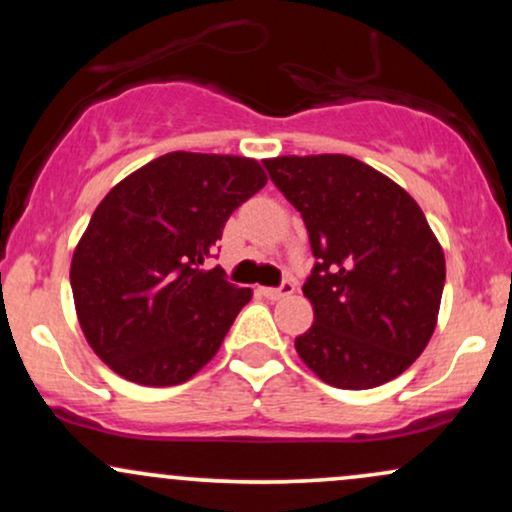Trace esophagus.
I'll return each instance as SVG.
<instances>
[{
    "mask_svg": "<svg viewBox=\"0 0 512 512\" xmlns=\"http://www.w3.org/2000/svg\"><path fill=\"white\" fill-rule=\"evenodd\" d=\"M260 293L264 298H269V301H281V298L291 296L293 284L291 281H284V286H279V289H260Z\"/></svg>",
    "mask_w": 512,
    "mask_h": 512,
    "instance_id": "obj_1",
    "label": "esophagus"
}]
</instances>
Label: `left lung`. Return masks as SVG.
<instances>
[{
    "mask_svg": "<svg viewBox=\"0 0 512 512\" xmlns=\"http://www.w3.org/2000/svg\"><path fill=\"white\" fill-rule=\"evenodd\" d=\"M301 211L315 269L303 286L315 322L296 351L322 383L368 390L424 354L438 325L445 255L404 187L344 154L264 158Z\"/></svg>",
    "mask_w": 512,
    "mask_h": 512,
    "instance_id": "obj_1",
    "label": "left lung"
}]
</instances>
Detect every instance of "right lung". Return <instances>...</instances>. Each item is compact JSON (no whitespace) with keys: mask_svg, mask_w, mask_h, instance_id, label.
Returning a JSON list of instances; mask_svg holds the SVG:
<instances>
[{"mask_svg":"<svg viewBox=\"0 0 512 512\" xmlns=\"http://www.w3.org/2000/svg\"><path fill=\"white\" fill-rule=\"evenodd\" d=\"M264 185L255 158L173 151L103 197L69 281L88 346L120 378L180 385L216 356L252 291L202 264L228 216Z\"/></svg>","mask_w":512,"mask_h":512,"instance_id":"add662e5","label":"right lung"}]
</instances>
